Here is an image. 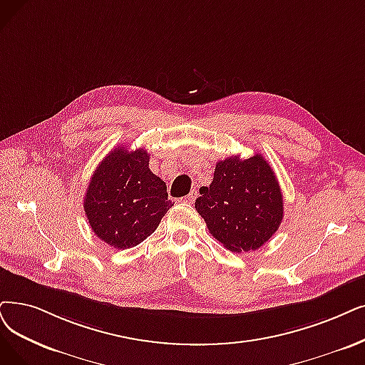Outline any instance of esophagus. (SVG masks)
I'll return each instance as SVG.
<instances>
[{"label":"esophagus","mask_w":365,"mask_h":365,"mask_svg":"<svg viewBox=\"0 0 365 365\" xmlns=\"http://www.w3.org/2000/svg\"><path fill=\"white\" fill-rule=\"evenodd\" d=\"M196 197H197V192H196V190H193L190 195L184 197V202H187V203H193V202L196 200Z\"/></svg>","instance_id":"34e87169"}]
</instances>
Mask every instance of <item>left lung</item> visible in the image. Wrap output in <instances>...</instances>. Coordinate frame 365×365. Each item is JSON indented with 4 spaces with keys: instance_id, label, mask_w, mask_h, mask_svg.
I'll return each instance as SVG.
<instances>
[{
    "instance_id": "1",
    "label": "left lung",
    "mask_w": 365,
    "mask_h": 365,
    "mask_svg": "<svg viewBox=\"0 0 365 365\" xmlns=\"http://www.w3.org/2000/svg\"><path fill=\"white\" fill-rule=\"evenodd\" d=\"M195 208L211 235L233 253L264 245L283 220V195L264 155L227 157L215 165L210 187H200Z\"/></svg>"
}]
</instances>
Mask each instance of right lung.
<instances>
[{"instance_id": "right-lung-1", "label": "right lung", "mask_w": 365, "mask_h": 365, "mask_svg": "<svg viewBox=\"0 0 365 365\" xmlns=\"http://www.w3.org/2000/svg\"><path fill=\"white\" fill-rule=\"evenodd\" d=\"M173 205L143 148L110 151L90 180L83 210L96 235L118 250L147 240Z\"/></svg>"}]
</instances>
